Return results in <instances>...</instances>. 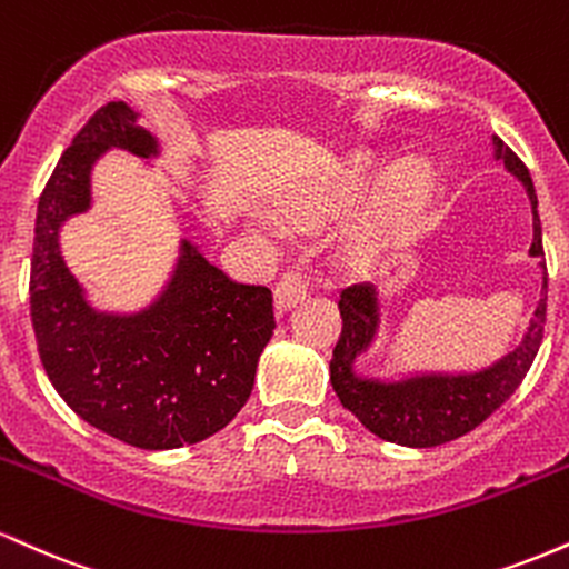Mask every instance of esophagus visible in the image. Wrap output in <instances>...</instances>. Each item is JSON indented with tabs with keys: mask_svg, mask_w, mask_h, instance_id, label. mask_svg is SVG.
Returning <instances> with one entry per match:
<instances>
[{
	"mask_svg": "<svg viewBox=\"0 0 569 569\" xmlns=\"http://www.w3.org/2000/svg\"><path fill=\"white\" fill-rule=\"evenodd\" d=\"M307 297V276L302 270H289L283 272L276 286V307L280 312L289 310L291 305H297L299 299Z\"/></svg>",
	"mask_w": 569,
	"mask_h": 569,
	"instance_id": "1",
	"label": "esophagus"
}]
</instances>
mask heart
I'll return each mask as SVG.
<instances>
[{
	"label": "heart",
	"instance_id": "obj_1",
	"mask_svg": "<svg viewBox=\"0 0 569 569\" xmlns=\"http://www.w3.org/2000/svg\"><path fill=\"white\" fill-rule=\"evenodd\" d=\"M385 179V166L375 158H358L350 166V171L345 173V179L339 181L337 192L331 198L318 202V211L326 208H337L342 202L358 200L375 189ZM436 192V168L428 160L415 158L403 162L398 168L393 181H390L388 192L382 194V200L377 202L375 213H371L367 230H363V246H380L390 243V240H401L411 227L417 224V219L422 217V211L428 208L430 198Z\"/></svg>",
	"mask_w": 569,
	"mask_h": 569
}]
</instances>
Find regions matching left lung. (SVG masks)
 <instances>
[{
    "mask_svg": "<svg viewBox=\"0 0 569 569\" xmlns=\"http://www.w3.org/2000/svg\"><path fill=\"white\" fill-rule=\"evenodd\" d=\"M495 158L506 162V168L521 181L532 202V246L530 253L543 262V234H540L538 194H535L530 171L511 149L492 136ZM546 293L548 276L543 272V291L535 307V316L521 337L519 348L502 356L489 369L473 375H420L401 382L367 380L356 375V358L367 352L380 329V302L371 283H356L339 291V316H342V335L331 356V388L339 396L345 409H350L363 428L385 441L401 447H439L455 441L468 430L487 420L495 409H500L521 380L530 371L546 329Z\"/></svg>",
    "mask_w": 569,
    "mask_h": 569,
    "instance_id": "left-lung-1",
    "label": "left lung"
}]
</instances>
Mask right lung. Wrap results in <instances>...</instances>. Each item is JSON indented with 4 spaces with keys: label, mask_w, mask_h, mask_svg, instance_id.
<instances>
[{
    "label": "right lung",
    "mask_w": 569,
    "mask_h": 569,
    "mask_svg": "<svg viewBox=\"0 0 569 569\" xmlns=\"http://www.w3.org/2000/svg\"><path fill=\"white\" fill-rule=\"evenodd\" d=\"M112 147L160 154L126 101H109L74 136L37 206L31 323L50 382L84 422L130 447L176 449L208 439L243 409L276 329L272 291L234 283L181 240L152 305L133 316L90 307L58 232L90 208V171Z\"/></svg>",
    "instance_id": "right-lung-1"
}]
</instances>
